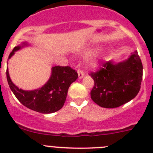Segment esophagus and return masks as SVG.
Instances as JSON below:
<instances>
[{
  "label": "esophagus",
  "instance_id": "esophagus-1",
  "mask_svg": "<svg viewBox=\"0 0 153 153\" xmlns=\"http://www.w3.org/2000/svg\"><path fill=\"white\" fill-rule=\"evenodd\" d=\"M78 78H79V79H82V78L84 77V72H83L82 70H81V69H78Z\"/></svg>",
  "mask_w": 153,
  "mask_h": 153
}]
</instances>
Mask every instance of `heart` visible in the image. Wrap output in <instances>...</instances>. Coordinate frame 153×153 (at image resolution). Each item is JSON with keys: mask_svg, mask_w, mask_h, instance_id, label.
Returning <instances> with one entry per match:
<instances>
[{"mask_svg": "<svg viewBox=\"0 0 153 153\" xmlns=\"http://www.w3.org/2000/svg\"><path fill=\"white\" fill-rule=\"evenodd\" d=\"M93 51V49L92 48H88V49H84L81 51V53L83 54L85 56H87V55H91V53ZM100 55H94V56L91 57V58H89V60L87 61V63H86V65L89 68H91V69H94V68H96L99 65L100 63Z\"/></svg>", "mask_w": 153, "mask_h": 153, "instance_id": "obj_1", "label": "heart"}]
</instances>
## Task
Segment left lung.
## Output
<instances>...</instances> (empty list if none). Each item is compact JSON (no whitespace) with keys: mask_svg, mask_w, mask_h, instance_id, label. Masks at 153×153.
<instances>
[{"mask_svg":"<svg viewBox=\"0 0 153 153\" xmlns=\"http://www.w3.org/2000/svg\"><path fill=\"white\" fill-rule=\"evenodd\" d=\"M102 67L90 74L95 81L91 98L95 104L104 108L118 107L138 95L143 66L137 51L131 53L127 59L119 62L111 60Z\"/></svg>","mask_w":153,"mask_h":153,"instance_id":"1","label":"left lung"}]
</instances>
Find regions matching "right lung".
<instances>
[{"instance_id":"obj_1","label":"right lung","mask_w":153,"mask_h":153,"mask_svg":"<svg viewBox=\"0 0 153 153\" xmlns=\"http://www.w3.org/2000/svg\"><path fill=\"white\" fill-rule=\"evenodd\" d=\"M30 44L24 41L13 49L9 56L10 59L15 52L29 47ZM51 75L44 86L34 90L20 89L11 80L8 67L7 78L11 90L17 99L29 109L40 113H52L61 109L65 103L69 86L78 78V73L69 67L55 66L51 69Z\"/></svg>"}]
</instances>
